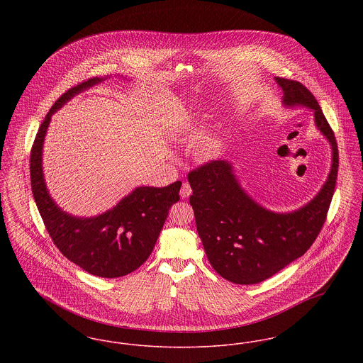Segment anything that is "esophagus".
<instances>
[{
	"label": "esophagus",
	"instance_id": "obj_1",
	"mask_svg": "<svg viewBox=\"0 0 363 363\" xmlns=\"http://www.w3.org/2000/svg\"><path fill=\"white\" fill-rule=\"evenodd\" d=\"M190 194H191V188H190L189 184H188V182H184V184H182V188L179 190V196H181L182 199H186V197H189Z\"/></svg>",
	"mask_w": 363,
	"mask_h": 363
}]
</instances>
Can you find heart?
Returning a JSON list of instances; mask_svg holds the SVG:
<instances>
[{
	"instance_id": "b5f03b06",
	"label": "heart",
	"mask_w": 363,
	"mask_h": 363,
	"mask_svg": "<svg viewBox=\"0 0 363 363\" xmlns=\"http://www.w3.org/2000/svg\"><path fill=\"white\" fill-rule=\"evenodd\" d=\"M218 147H219V144H218V141L216 140H212L211 143H208L206 144L204 147H203V150H201V156L204 157V159H212L213 156L218 154Z\"/></svg>"
}]
</instances>
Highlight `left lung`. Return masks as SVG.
I'll return each mask as SVG.
<instances>
[{"label":"left lung","instance_id":"1","mask_svg":"<svg viewBox=\"0 0 363 363\" xmlns=\"http://www.w3.org/2000/svg\"><path fill=\"white\" fill-rule=\"evenodd\" d=\"M275 82L286 108L313 110L314 125L330 145L332 163L318 193L290 212L271 211L250 197L227 159L190 172V206L206 255L212 268L235 284H257L306 253L325 222L337 178V144L320 104L301 83Z\"/></svg>","mask_w":363,"mask_h":363}]
</instances>
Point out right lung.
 Wrapping results in <instances>:
<instances>
[{
	"label": "right lung",
	"instance_id": "obj_1",
	"mask_svg": "<svg viewBox=\"0 0 363 363\" xmlns=\"http://www.w3.org/2000/svg\"><path fill=\"white\" fill-rule=\"evenodd\" d=\"M107 79L94 77L68 89L42 122L31 150V188L36 207L60 252L99 277H125L145 262L154 250L169 209L179 200L182 182L164 188L138 186L117 206L101 215L80 218L65 212L52 200L43 174V144L52 114L77 94Z\"/></svg>",
	"mask_w": 363,
	"mask_h": 363
}]
</instances>
